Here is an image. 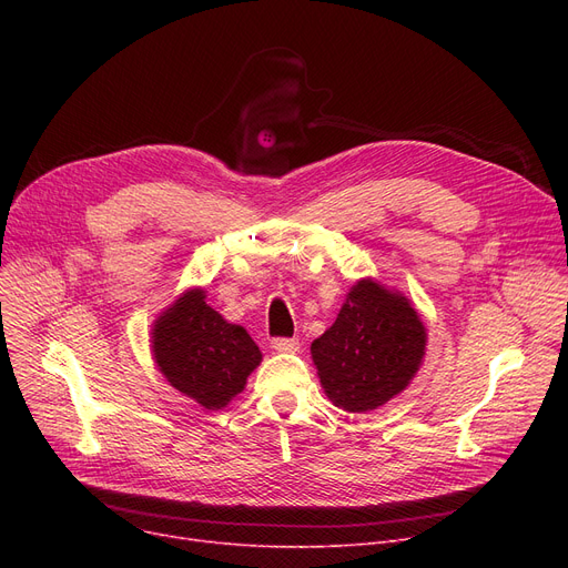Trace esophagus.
I'll list each match as a JSON object with an SVG mask.
<instances>
[{
	"label": "esophagus",
	"instance_id": "34e87169",
	"mask_svg": "<svg viewBox=\"0 0 568 568\" xmlns=\"http://www.w3.org/2000/svg\"><path fill=\"white\" fill-rule=\"evenodd\" d=\"M272 347H274L276 352L294 354V352H300V338H274V341H272Z\"/></svg>",
	"mask_w": 568,
	"mask_h": 568
}]
</instances>
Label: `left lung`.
<instances>
[{
	"mask_svg": "<svg viewBox=\"0 0 568 568\" xmlns=\"http://www.w3.org/2000/svg\"><path fill=\"white\" fill-rule=\"evenodd\" d=\"M311 354L336 407L371 412L407 389L424 362L426 326L407 296L364 278Z\"/></svg>",
	"mask_w": 568,
	"mask_h": 568,
	"instance_id": "1",
	"label": "left lung"
}]
</instances>
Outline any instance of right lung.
Here are the masks:
<instances>
[{"mask_svg": "<svg viewBox=\"0 0 568 568\" xmlns=\"http://www.w3.org/2000/svg\"><path fill=\"white\" fill-rule=\"evenodd\" d=\"M159 371L204 409H221L244 392L262 352L244 326L230 324L195 287L159 315L152 329Z\"/></svg>", "mask_w": 568, "mask_h": 568, "instance_id": "add662e5", "label": "right lung"}]
</instances>
